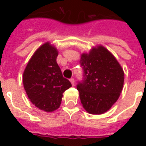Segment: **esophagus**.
Listing matches in <instances>:
<instances>
[{
	"instance_id": "esophagus-1",
	"label": "esophagus",
	"mask_w": 146,
	"mask_h": 146,
	"mask_svg": "<svg viewBox=\"0 0 146 146\" xmlns=\"http://www.w3.org/2000/svg\"><path fill=\"white\" fill-rule=\"evenodd\" d=\"M70 80V82H71V84H72V85L74 86V84H75V80H74V79H73V78H71Z\"/></svg>"
}]
</instances>
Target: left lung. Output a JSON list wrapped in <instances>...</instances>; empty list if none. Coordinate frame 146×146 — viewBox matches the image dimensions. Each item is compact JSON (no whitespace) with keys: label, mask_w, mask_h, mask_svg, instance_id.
I'll use <instances>...</instances> for the list:
<instances>
[{"label":"left lung","mask_w":146,"mask_h":146,"mask_svg":"<svg viewBox=\"0 0 146 146\" xmlns=\"http://www.w3.org/2000/svg\"><path fill=\"white\" fill-rule=\"evenodd\" d=\"M80 66L84 78L76 88L83 107L90 114L107 112L122 92L124 73L118 61L106 48L98 45L83 53Z\"/></svg>","instance_id":"1"}]
</instances>
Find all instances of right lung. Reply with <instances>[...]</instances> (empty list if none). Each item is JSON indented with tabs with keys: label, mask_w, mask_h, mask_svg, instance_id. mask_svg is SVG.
Wrapping results in <instances>:
<instances>
[{
	"label": "right lung",
	"mask_w": 146,
	"mask_h": 146,
	"mask_svg": "<svg viewBox=\"0 0 146 146\" xmlns=\"http://www.w3.org/2000/svg\"><path fill=\"white\" fill-rule=\"evenodd\" d=\"M58 54L56 48L46 42L36 49L23 72V82L28 98L45 112L58 109L62 93L72 87L57 64Z\"/></svg>",
	"instance_id": "right-lung-1"
}]
</instances>
